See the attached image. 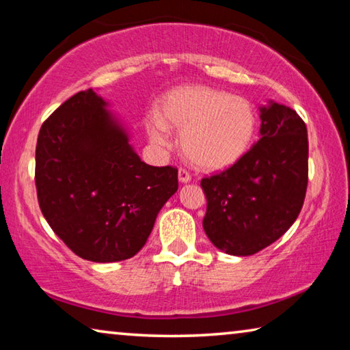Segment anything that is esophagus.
I'll return each instance as SVG.
<instances>
[{
	"instance_id": "obj_1",
	"label": "esophagus",
	"mask_w": 350,
	"mask_h": 350,
	"mask_svg": "<svg viewBox=\"0 0 350 350\" xmlns=\"http://www.w3.org/2000/svg\"><path fill=\"white\" fill-rule=\"evenodd\" d=\"M179 180L182 183H187L191 180V174H189L185 168H179Z\"/></svg>"
}]
</instances>
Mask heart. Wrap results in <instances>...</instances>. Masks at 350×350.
<instances>
[{"mask_svg": "<svg viewBox=\"0 0 350 350\" xmlns=\"http://www.w3.org/2000/svg\"><path fill=\"white\" fill-rule=\"evenodd\" d=\"M256 112L244 97L204 85L176 88L165 96L162 117L150 114L146 131L154 144L170 146L173 126L182 150L200 170L232 167L244 156L256 133Z\"/></svg>", "mask_w": 350, "mask_h": 350, "instance_id": "b5f03b06", "label": "heart"}]
</instances>
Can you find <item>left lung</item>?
Segmentation results:
<instances>
[{
    "mask_svg": "<svg viewBox=\"0 0 350 350\" xmlns=\"http://www.w3.org/2000/svg\"><path fill=\"white\" fill-rule=\"evenodd\" d=\"M309 182L307 128L296 111L260 108V139L232 167L204 177V230L228 254L250 256L273 244L303 208Z\"/></svg>",
    "mask_w": 350,
    "mask_h": 350,
    "instance_id": "left-lung-1",
    "label": "left lung"
}]
</instances>
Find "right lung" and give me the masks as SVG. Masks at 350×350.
Returning a JSON list of instances; mask_svg holds the SVG:
<instances>
[{
    "label": "right lung",
    "instance_id": "obj_1",
    "mask_svg": "<svg viewBox=\"0 0 350 350\" xmlns=\"http://www.w3.org/2000/svg\"><path fill=\"white\" fill-rule=\"evenodd\" d=\"M92 90L41 125L35 150L40 210L69 250L92 262L133 258L179 187L176 167L140 161Z\"/></svg>",
    "mask_w": 350,
    "mask_h": 350
}]
</instances>
